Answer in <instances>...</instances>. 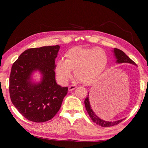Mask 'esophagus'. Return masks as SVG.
Returning <instances> with one entry per match:
<instances>
[{"label": "esophagus", "instance_id": "34e87169", "mask_svg": "<svg viewBox=\"0 0 148 148\" xmlns=\"http://www.w3.org/2000/svg\"><path fill=\"white\" fill-rule=\"evenodd\" d=\"M77 87V86H70L69 87V91H73L74 89H75Z\"/></svg>", "mask_w": 148, "mask_h": 148}]
</instances>
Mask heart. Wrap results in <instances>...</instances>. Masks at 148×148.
<instances>
[{
  "mask_svg": "<svg viewBox=\"0 0 148 148\" xmlns=\"http://www.w3.org/2000/svg\"><path fill=\"white\" fill-rule=\"evenodd\" d=\"M108 56L101 47L71 48L65 54V60L58 61L56 72L60 83L66 84L72 77V71L75 77L81 83L90 85L101 77L106 69Z\"/></svg>",
  "mask_w": 148,
  "mask_h": 148,
  "instance_id": "1",
  "label": "heart"
}]
</instances>
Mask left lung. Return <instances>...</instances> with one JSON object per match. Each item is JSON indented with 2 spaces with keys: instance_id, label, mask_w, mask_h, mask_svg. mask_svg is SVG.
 Instances as JSON below:
<instances>
[{
  "instance_id": "8db88e82",
  "label": "left lung",
  "mask_w": 148,
  "mask_h": 148,
  "mask_svg": "<svg viewBox=\"0 0 148 148\" xmlns=\"http://www.w3.org/2000/svg\"><path fill=\"white\" fill-rule=\"evenodd\" d=\"M113 51L114 53V56H115V57H116L117 63H125V62H127V63H131V64L136 65L135 62L132 61V60L130 59L129 57L127 56L123 51H121V50L117 49V48H114ZM89 93L88 92V95L87 96L86 99H85L84 103H85V106H86V108L87 113H88L89 116H90V117H91L92 121L94 123H95L99 125V126H101L102 127H108L114 126V125L119 124L120 122H121L124 119H120V120H118V121H105V120H103V119L100 118L99 117L97 116L96 114L95 113L93 110H92L91 108V104H90V102H89ZM99 99H101V100H99V101H101H101L104 102V101H102V98H103V97L101 98L100 96H99ZM101 99H102V100H101ZM104 103H102V105Z\"/></svg>"
}]
</instances>
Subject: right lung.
<instances>
[{
  "mask_svg": "<svg viewBox=\"0 0 148 148\" xmlns=\"http://www.w3.org/2000/svg\"><path fill=\"white\" fill-rule=\"evenodd\" d=\"M59 48L56 45L28 49L12 65L9 86L11 101L29 121L42 123L51 119L68 92V87H61L56 81L55 59ZM35 71L42 75L38 83L32 79Z\"/></svg>",
  "mask_w": 148,
  "mask_h": 148,
  "instance_id": "obj_1",
  "label": "right lung"
}]
</instances>
